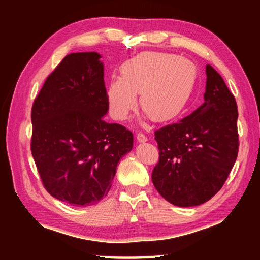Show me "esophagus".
Listing matches in <instances>:
<instances>
[{
	"label": "esophagus",
	"instance_id": "34e87169",
	"mask_svg": "<svg viewBox=\"0 0 260 260\" xmlns=\"http://www.w3.org/2000/svg\"><path fill=\"white\" fill-rule=\"evenodd\" d=\"M136 140H138V142H140V143H144V142H147V136L144 135V134H142V133H138L136 134Z\"/></svg>",
	"mask_w": 260,
	"mask_h": 260
}]
</instances>
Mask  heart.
Returning <instances> with one entry per match:
<instances>
[{
  "label": "heart",
  "mask_w": 260,
  "mask_h": 260,
  "mask_svg": "<svg viewBox=\"0 0 260 260\" xmlns=\"http://www.w3.org/2000/svg\"><path fill=\"white\" fill-rule=\"evenodd\" d=\"M196 64L192 60L166 52H142L126 60L120 78L109 81L105 96L112 116L125 120L138 104L156 122L178 118L195 90Z\"/></svg>",
  "instance_id": "obj_1"
}]
</instances>
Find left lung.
<instances>
[{
	"label": "left lung",
	"mask_w": 260,
	"mask_h": 260,
	"mask_svg": "<svg viewBox=\"0 0 260 260\" xmlns=\"http://www.w3.org/2000/svg\"><path fill=\"white\" fill-rule=\"evenodd\" d=\"M204 103L180 122L155 132L159 161L151 180L171 204L201 205L228 178L239 151L237 105L221 76L206 65Z\"/></svg>",
	"instance_id": "1"
}]
</instances>
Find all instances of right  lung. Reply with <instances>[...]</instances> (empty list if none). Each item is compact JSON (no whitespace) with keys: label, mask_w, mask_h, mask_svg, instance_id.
Wrapping results in <instances>:
<instances>
[{"label":"right lung","mask_w":260,"mask_h":260,"mask_svg":"<svg viewBox=\"0 0 260 260\" xmlns=\"http://www.w3.org/2000/svg\"><path fill=\"white\" fill-rule=\"evenodd\" d=\"M104 65L98 52L60 61L34 100L32 155L47 191L70 205L108 195L117 165L133 149V134L109 124Z\"/></svg>","instance_id":"right-lung-1"}]
</instances>
